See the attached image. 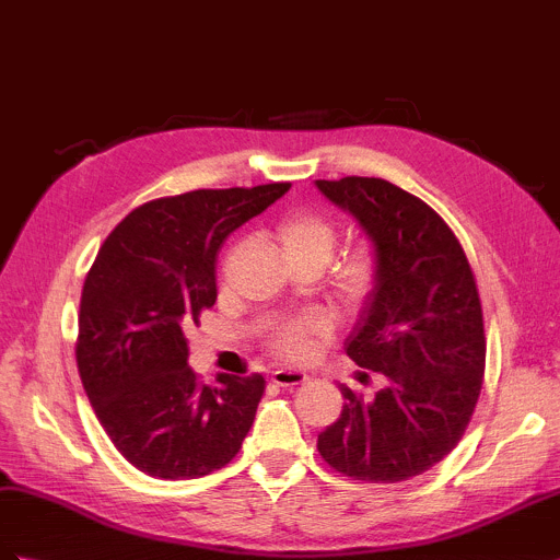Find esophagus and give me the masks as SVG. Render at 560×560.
Instances as JSON below:
<instances>
[{"mask_svg": "<svg viewBox=\"0 0 560 560\" xmlns=\"http://www.w3.org/2000/svg\"><path fill=\"white\" fill-rule=\"evenodd\" d=\"M270 380L280 387H296V385H304L308 375L302 371H290V368H278V371H272Z\"/></svg>", "mask_w": 560, "mask_h": 560, "instance_id": "1", "label": "esophagus"}]
</instances>
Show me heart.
Masks as SVG:
<instances>
[{
	"instance_id": "heart-1",
	"label": "heart",
	"mask_w": 560,
	"mask_h": 560,
	"mask_svg": "<svg viewBox=\"0 0 560 560\" xmlns=\"http://www.w3.org/2000/svg\"><path fill=\"white\" fill-rule=\"evenodd\" d=\"M337 225L332 218L318 211H294L282 218L278 225V244L282 261L292 270H323L332 258L337 247ZM380 280V256L373 244L361 242L351 247L335 264L330 280H327V292L337 308L357 311L363 306L368 296L373 294ZM320 325L316 320H299L272 337L270 349L284 359H299L308 347V337L318 332Z\"/></svg>"
}]
</instances>
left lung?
Masks as SVG:
<instances>
[{"mask_svg":"<svg viewBox=\"0 0 560 560\" xmlns=\"http://www.w3.org/2000/svg\"><path fill=\"white\" fill-rule=\"evenodd\" d=\"M316 185L377 249L380 280L347 353L387 377L371 401L339 387L347 401L318 452L351 480L401 482L440 463L472 418L487 353L480 294L460 242L425 201L383 177Z\"/></svg>","mask_w":560,"mask_h":560,"instance_id":"left-lung-1","label":"left lung"}]
</instances>
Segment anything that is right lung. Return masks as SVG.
I'll return each instance as SVG.
<instances>
[{
    "label": "right lung",
    "mask_w": 560,
    "mask_h": 560,
    "mask_svg": "<svg viewBox=\"0 0 560 560\" xmlns=\"http://www.w3.org/2000/svg\"><path fill=\"white\" fill-rule=\"evenodd\" d=\"M290 183L195 189L147 201L106 237L83 284L75 361L104 432L135 468L195 480L237 456L264 397V375L187 365L189 325L215 304L225 237L288 192Z\"/></svg>",
    "instance_id": "obj_1"
}]
</instances>
